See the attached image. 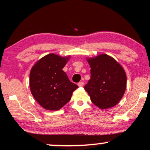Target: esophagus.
I'll return each instance as SVG.
<instances>
[{"label": "esophagus", "instance_id": "34e87169", "mask_svg": "<svg viewBox=\"0 0 150 150\" xmlns=\"http://www.w3.org/2000/svg\"><path fill=\"white\" fill-rule=\"evenodd\" d=\"M78 85H79V87H83V85H84V83L83 82H79L78 83Z\"/></svg>", "mask_w": 150, "mask_h": 150}]
</instances>
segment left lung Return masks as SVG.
I'll return each mask as SVG.
<instances>
[{
    "instance_id": "left-lung-1",
    "label": "left lung",
    "mask_w": 150,
    "mask_h": 150,
    "mask_svg": "<svg viewBox=\"0 0 150 150\" xmlns=\"http://www.w3.org/2000/svg\"><path fill=\"white\" fill-rule=\"evenodd\" d=\"M91 79L84 89L92 102L100 109H108L119 102L126 89L127 76L123 68L107 54L87 58Z\"/></svg>"
}]
</instances>
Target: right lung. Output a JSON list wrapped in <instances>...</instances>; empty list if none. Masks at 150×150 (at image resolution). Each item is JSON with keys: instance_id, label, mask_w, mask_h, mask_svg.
<instances>
[{"instance_id": "1", "label": "right lung", "mask_w": 150, "mask_h": 150, "mask_svg": "<svg viewBox=\"0 0 150 150\" xmlns=\"http://www.w3.org/2000/svg\"><path fill=\"white\" fill-rule=\"evenodd\" d=\"M69 58L50 54L37 61L31 69V92L45 110H60L70 100L72 92L79 87L63 70Z\"/></svg>"}]
</instances>
